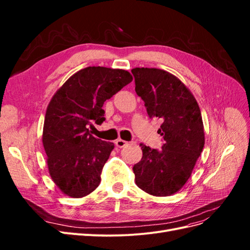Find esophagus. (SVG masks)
Instances as JSON below:
<instances>
[{
	"mask_svg": "<svg viewBox=\"0 0 250 250\" xmlns=\"http://www.w3.org/2000/svg\"><path fill=\"white\" fill-rule=\"evenodd\" d=\"M127 145H128V142H126V141H124V140L119 139V140L116 141V146L119 147V148H123V147H125V146H127Z\"/></svg>",
	"mask_w": 250,
	"mask_h": 250,
	"instance_id": "1",
	"label": "esophagus"
}]
</instances>
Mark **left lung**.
<instances>
[{
  "instance_id": "8db88e82",
  "label": "left lung",
  "mask_w": 250,
  "mask_h": 250,
  "mask_svg": "<svg viewBox=\"0 0 250 250\" xmlns=\"http://www.w3.org/2000/svg\"><path fill=\"white\" fill-rule=\"evenodd\" d=\"M135 93L145 102L149 118L163 121L162 150L141 144L142 160L133 166L137 186L150 195L166 197L178 192L190 178L204 146L199 105L173 74L154 67L131 70Z\"/></svg>"
}]
</instances>
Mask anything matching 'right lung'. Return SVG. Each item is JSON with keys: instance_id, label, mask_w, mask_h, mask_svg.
Segmentation results:
<instances>
[{"instance_id": "obj_1", "label": "right lung", "mask_w": 250, "mask_h": 250, "mask_svg": "<svg viewBox=\"0 0 250 250\" xmlns=\"http://www.w3.org/2000/svg\"><path fill=\"white\" fill-rule=\"evenodd\" d=\"M132 79L125 70L88 66L72 75L52 97L42 145L50 176L64 195L82 198L99 186L115 145L95 138L88 126L103 123L104 102Z\"/></svg>"}]
</instances>
